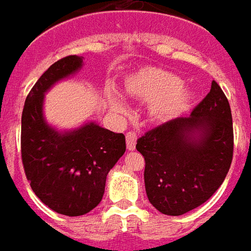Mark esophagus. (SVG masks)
Masks as SVG:
<instances>
[{
	"mask_svg": "<svg viewBox=\"0 0 251 251\" xmlns=\"http://www.w3.org/2000/svg\"><path fill=\"white\" fill-rule=\"evenodd\" d=\"M126 139H127V149H128L129 151L135 150V146H136V139H138L136 134H135V132H132V131H129V132H127V134H126Z\"/></svg>",
	"mask_w": 251,
	"mask_h": 251,
	"instance_id": "1",
	"label": "esophagus"
}]
</instances>
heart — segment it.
<instances>
[{
	"instance_id": "b5f03b06",
	"label": "heart",
	"mask_w": 251,
	"mask_h": 251,
	"mask_svg": "<svg viewBox=\"0 0 251 251\" xmlns=\"http://www.w3.org/2000/svg\"><path fill=\"white\" fill-rule=\"evenodd\" d=\"M126 92L136 100L151 102L150 115L155 120H168L191 105L193 92L182 86V79L173 73L146 69L136 73L126 83ZM106 102L112 111L126 113L124 101L113 92L106 93Z\"/></svg>"
}]
</instances>
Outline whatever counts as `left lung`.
<instances>
[{
    "label": "left lung",
    "instance_id": "1",
    "mask_svg": "<svg viewBox=\"0 0 251 251\" xmlns=\"http://www.w3.org/2000/svg\"><path fill=\"white\" fill-rule=\"evenodd\" d=\"M136 150L145 158L149 201L159 212L178 216L204 204L223 184L234 152L230 104L218 82L191 116L147 131Z\"/></svg>",
    "mask_w": 251,
    "mask_h": 251
}]
</instances>
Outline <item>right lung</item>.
<instances>
[{
    "instance_id": "add662e5",
    "label": "right lung",
    "mask_w": 251,
    "mask_h": 251,
    "mask_svg": "<svg viewBox=\"0 0 251 251\" xmlns=\"http://www.w3.org/2000/svg\"><path fill=\"white\" fill-rule=\"evenodd\" d=\"M82 67L69 55L51 65L28 93L21 116V159L26 179L42 202L58 214L79 216L100 204L106 176L126 151V136L88 123L58 132L43 116L44 93Z\"/></svg>"
}]
</instances>
